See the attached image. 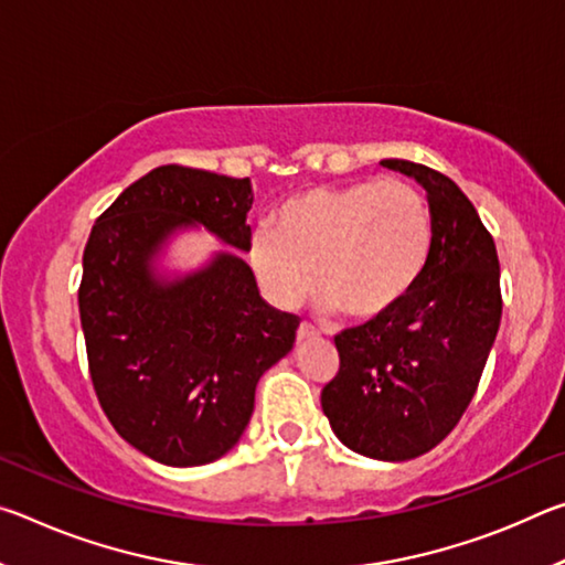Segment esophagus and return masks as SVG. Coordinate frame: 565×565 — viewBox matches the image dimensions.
I'll return each instance as SVG.
<instances>
[{"label":"esophagus","mask_w":565,"mask_h":565,"mask_svg":"<svg viewBox=\"0 0 565 565\" xmlns=\"http://www.w3.org/2000/svg\"><path fill=\"white\" fill-rule=\"evenodd\" d=\"M313 337H319V331L309 327V323H301V327L296 329V341H306V339H313Z\"/></svg>","instance_id":"34e87169"}]
</instances>
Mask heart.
Masks as SVG:
<instances>
[{
	"mask_svg": "<svg viewBox=\"0 0 565 565\" xmlns=\"http://www.w3.org/2000/svg\"><path fill=\"white\" fill-rule=\"evenodd\" d=\"M431 248L424 191L404 179H369L286 199L271 226L248 238V264L279 309H296L317 281L323 309L374 321L416 289Z\"/></svg>",
	"mask_w": 565,
	"mask_h": 565,
	"instance_id": "heart-1",
	"label": "heart"
}]
</instances>
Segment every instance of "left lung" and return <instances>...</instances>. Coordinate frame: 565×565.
Returning a JSON list of instances; mask_svg holds the SVG:
<instances>
[{
    "label": "left lung",
    "instance_id": "1",
    "mask_svg": "<svg viewBox=\"0 0 565 565\" xmlns=\"http://www.w3.org/2000/svg\"><path fill=\"white\" fill-rule=\"evenodd\" d=\"M381 164L426 189L431 259L394 311L337 333L339 374L321 408L351 451L408 461L441 444L471 404L501 323V269L493 236L451 179L406 159Z\"/></svg>",
    "mask_w": 565,
    "mask_h": 565
}]
</instances>
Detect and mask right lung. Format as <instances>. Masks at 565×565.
<instances>
[{"label": "right lung", "instance_id": "1", "mask_svg": "<svg viewBox=\"0 0 565 565\" xmlns=\"http://www.w3.org/2000/svg\"><path fill=\"white\" fill-rule=\"evenodd\" d=\"M252 181L157 167L117 196L84 248L79 317L94 391L124 441L164 466H204L242 438L256 384L291 351L299 317L266 303L232 252L161 279L167 238L202 224L248 252Z\"/></svg>", "mask_w": 565, "mask_h": 565}]
</instances>
